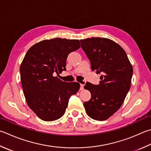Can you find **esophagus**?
<instances>
[{
	"label": "esophagus",
	"mask_w": 151,
	"mask_h": 151,
	"mask_svg": "<svg viewBox=\"0 0 151 151\" xmlns=\"http://www.w3.org/2000/svg\"><path fill=\"white\" fill-rule=\"evenodd\" d=\"M84 85L83 84H80V90L81 91H82V90H83V89H84Z\"/></svg>",
	"instance_id": "esophagus-1"
}]
</instances>
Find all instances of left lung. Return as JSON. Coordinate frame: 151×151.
<instances>
[{
  "mask_svg": "<svg viewBox=\"0 0 151 151\" xmlns=\"http://www.w3.org/2000/svg\"><path fill=\"white\" fill-rule=\"evenodd\" d=\"M80 41L91 70L101 73L99 85L87 83L84 86L91 94L90 100L83 103L85 109L94 120H106L123 103L130 89L133 67L125 50L109 39L91 37Z\"/></svg>",
  "mask_w": 151,
  "mask_h": 151,
  "instance_id": "1",
  "label": "left lung"
}]
</instances>
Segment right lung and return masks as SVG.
Returning a JSON list of instances; mask_svg holds the SVG:
<instances>
[{"label":"right lung","mask_w":151,"mask_h":151,"mask_svg":"<svg viewBox=\"0 0 151 151\" xmlns=\"http://www.w3.org/2000/svg\"><path fill=\"white\" fill-rule=\"evenodd\" d=\"M79 48L77 39L55 38L39 42L27 50L19 68L23 91L28 106L42 120L61 118L70 96L79 91V83L64 82L53 74L66 70L68 55Z\"/></svg>","instance_id":"add662e5"}]
</instances>
